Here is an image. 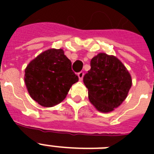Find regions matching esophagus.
Here are the masks:
<instances>
[{
	"label": "esophagus",
	"instance_id": "1",
	"mask_svg": "<svg viewBox=\"0 0 154 154\" xmlns=\"http://www.w3.org/2000/svg\"><path fill=\"white\" fill-rule=\"evenodd\" d=\"M77 76H78V77H79L80 81H82V80L83 79V77H84V72L81 71V72H79L78 73H77Z\"/></svg>",
	"mask_w": 154,
	"mask_h": 154
}]
</instances>
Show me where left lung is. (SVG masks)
Here are the masks:
<instances>
[{
	"instance_id": "obj_1",
	"label": "left lung",
	"mask_w": 154,
	"mask_h": 154,
	"mask_svg": "<svg viewBox=\"0 0 154 154\" xmlns=\"http://www.w3.org/2000/svg\"><path fill=\"white\" fill-rule=\"evenodd\" d=\"M90 66L83 78L89 101L99 111L111 112L126 98L132 85L130 74L117 57L105 53L94 57Z\"/></svg>"
}]
</instances>
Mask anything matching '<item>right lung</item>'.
<instances>
[{"instance_id":"add662e5","label":"right lung","mask_w":154,"mask_h":154,"mask_svg":"<svg viewBox=\"0 0 154 154\" xmlns=\"http://www.w3.org/2000/svg\"><path fill=\"white\" fill-rule=\"evenodd\" d=\"M25 82L29 94L42 106L51 107L67 96L78 77L62 49H49L32 60L25 69Z\"/></svg>"}]
</instances>
